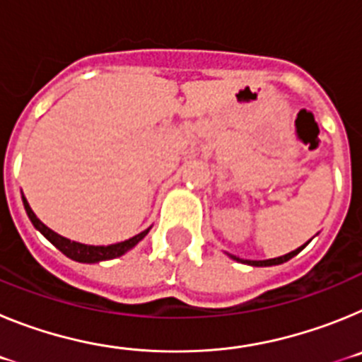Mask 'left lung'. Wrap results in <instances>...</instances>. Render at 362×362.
Instances as JSON below:
<instances>
[{"label": "left lung", "instance_id": "1", "mask_svg": "<svg viewBox=\"0 0 362 362\" xmlns=\"http://www.w3.org/2000/svg\"><path fill=\"white\" fill-rule=\"evenodd\" d=\"M303 250V246H299L297 250L290 252L286 255H281V257H274V259H267V261H250V259H239L238 255H232L228 254L233 261H238V263H245V264H250V267H274V264H281V263H286L288 259H292L293 255H297L299 252Z\"/></svg>", "mask_w": 362, "mask_h": 362}]
</instances>
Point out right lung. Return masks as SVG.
<instances>
[{"label": "right lung", "instance_id": "1", "mask_svg": "<svg viewBox=\"0 0 362 362\" xmlns=\"http://www.w3.org/2000/svg\"><path fill=\"white\" fill-rule=\"evenodd\" d=\"M23 206H25V210H27L28 219L32 221V225L36 226V230H40L45 238L49 239V241L52 243L54 246H56L57 250L63 252L66 257L74 259V261H78V263H99V261H108V259L119 257V255L127 254L130 248H134L137 243L145 238L146 233H148V230H150V228H146L145 232L137 233V235L127 239V241L116 243V245H108V246L83 245V243L70 241V239L63 238V235L56 233L54 230H50L47 225H43V223H41V221L36 217V214L32 212L30 204L27 203V199H25V197H23Z\"/></svg>", "mask_w": 362, "mask_h": 362}]
</instances>
